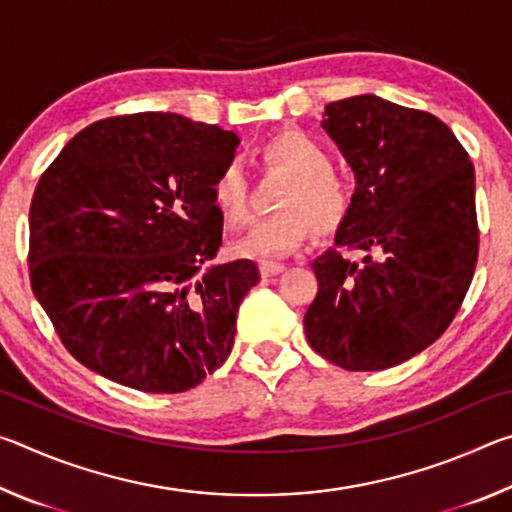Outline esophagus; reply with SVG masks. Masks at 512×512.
<instances>
[{"instance_id":"34e87169","label":"esophagus","mask_w":512,"mask_h":512,"mask_svg":"<svg viewBox=\"0 0 512 512\" xmlns=\"http://www.w3.org/2000/svg\"><path fill=\"white\" fill-rule=\"evenodd\" d=\"M284 268H287V266L277 264V262H262V264H259V273H262L264 277H273L277 273H282Z\"/></svg>"}]
</instances>
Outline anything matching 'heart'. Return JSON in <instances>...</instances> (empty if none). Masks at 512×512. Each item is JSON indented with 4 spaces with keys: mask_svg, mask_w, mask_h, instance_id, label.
Instances as JSON below:
<instances>
[{
    "mask_svg": "<svg viewBox=\"0 0 512 512\" xmlns=\"http://www.w3.org/2000/svg\"><path fill=\"white\" fill-rule=\"evenodd\" d=\"M266 169L289 176L277 216L257 221L244 237L230 246V253L244 259H280L316 235H332L350 216L354 189L343 173L329 167V151L302 131H282L271 137L259 153ZM210 203L228 228L248 221V180L239 162H228L216 171L210 185Z\"/></svg>",
    "mask_w": 512,
    "mask_h": 512,
    "instance_id": "heart-1",
    "label": "heart"
}]
</instances>
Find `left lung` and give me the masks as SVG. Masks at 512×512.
Instances as JSON below:
<instances>
[{"mask_svg": "<svg viewBox=\"0 0 512 512\" xmlns=\"http://www.w3.org/2000/svg\"><path fill=\"white\" fill-rule=\"evenodd\" d=\"M320 126L357 189L334 248L311 262L318 293L305 314L307 341L334 366L386 370L429 348L470 289L479 255L474 167L438 117L375 94L329 103Z\"/></svg>", "mask_w": 512, "mask_h": 512, "instance_id": "1", "label": "left lung"}]
</instances>
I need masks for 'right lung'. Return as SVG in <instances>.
Instances as JSON below:
<instances>
[{"label":"right lung","mask_w":512,"mask_h":512,"mask_svg":"<svg viewBox=\"0 0 512 512\" xmlns=\"http://www.w3.org/2000/svg\"><path fill=\"white\" fill-rule=\"evenodd\" d=\"M239 137L173 112L94 121L38 180L31 289L76 361L144 393H183L223 366L259 271L210 266L223 221L210 185Z\"/></svg>","instance_id":"right-lung-1"}]
</instances>
